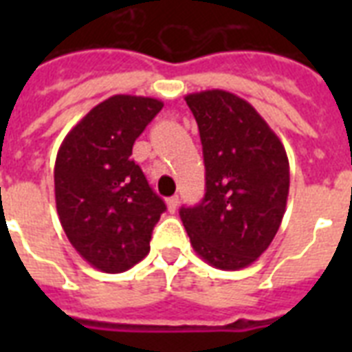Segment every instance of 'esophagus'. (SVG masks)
I'll list each match as a JSON object with an SVG mask.
<instances>
[{
	"label": "esophagus",
	"instance_id": "34e87169",
	"mask_svg": "<svg viewBox=\"0 0 352 352\" xmlns=\"http://www.w3.org/2000/svg\"><path fill=\"white\" fill-rule=\"evenodd\" d=\"M177 208H179V195H173V197L168 199V210L171 214H175Z\"/></svg>",
	"mask_w": 352,
	"mask_h": 352
}]
</instances>
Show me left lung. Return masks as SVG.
Instances as JSON below:
<instances>
[{
    "label": "left lung",
    "instance_id": "1",
    "mask_svg": "<svg viewBox=\"0 0 352 352\" xmlns=\"http://www.w3.org/2000/svg\"><path fill=\"white\" fill-rule=\"evenodd\" d=\"M197 120L206 193L181 208L193 250L221 270H239L272 243L289 197V159L278 135L246 100L228 91L188 95Z\"/></svg>",
    "mask_w": 352,
    "mask_h": 352
}]
</instances>
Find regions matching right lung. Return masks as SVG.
I'll return each instance as SVG.
<instances>
[{"label":"right lung","instance_id":"right-lung-1","mask_svg":"<svg viewBox=\"0 0 352 352\" xmlns=\"http://www.w3.org/2000/svg\"><path fill=\"white\" fill-rule=\"evenodd\" d=\"M162 102L115 95L95 106L63 138L54 164V195L74 250L107 274L142 261L164 201L131 159L133 144Z\"/></svg>","mask_w":352,"mask_h":352}]
</instances>
